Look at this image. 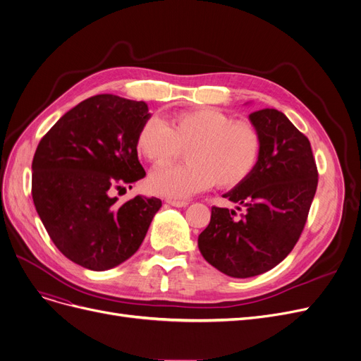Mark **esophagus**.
I'll list each match as a JSON object with an SVG mask.
<instances>
[{"mask_svg":"<svg viewBox=\"0 0 361 361\" xmlns=\"http://www.w3.org/2000/svg\"><path fill=\"white\" fill-rule=\"evenodd\" d=\"M171 207H177V208H184L189 205V202L187 200H174V199H168L166 200Z\"/></svg>","mask_w":361,"mask_h":361,"instance_id":"34e87169","label":"esophagus"}]
</instances>
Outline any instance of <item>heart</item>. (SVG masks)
Wrapping results in <instances>:
<instances>
[{"instance_id": "b5f03b06", "label": "heart", "mask_w": 361, "mask_h": 361, "mask_svg": "<svg viewBox=\"0 0 361 361\" xmlns=\"http://www.w3.org/2000/svg\"><path fill=\"white\" fill-rule=\"evenodd\" d=\"M187 149V161L152 172L150 189L184 199L216 183L224 189L242 184L255 171L262 138L252 123L236 121L216 109H193L168 122L146 121L137 134V150L153 165H165Z\"/></svg>"}]
</instances>
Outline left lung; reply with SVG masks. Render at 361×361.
Returning <instances> with one entry per match:
<instances>
[{"label":"left lung","mask_w":361,"mask_h":361,"mask_svg":"<svg viewBox=\"0 0 361 361\" xmlns=\"http://www.w3.org/2000/svg\"><path fill=\"white\" fill-rule=\"evenodd\" d=\"M262 150L255 171L223 197L245 214L212 207L199 234L200 254L221 273L246 279L271 270L300 239L314 199L319 172L310 140L276 109L249 115ZM242 211L240 207H238Z\"/></svg>","instance_id":"8db88e82"}]
</instances>
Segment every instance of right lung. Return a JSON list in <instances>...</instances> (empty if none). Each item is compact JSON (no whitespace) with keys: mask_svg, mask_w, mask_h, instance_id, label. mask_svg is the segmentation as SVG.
Returning a JSON list of instances; mask_svg holds the SVG:
<instances>
[{"mask_svg":"<svg viewBox=\"0 0 361 361\" xmlns=\"http://www.w3.org/2000/svg\"><path fill=\"white\" fill-rule=\"evenodd\" d=\"M149 118L145 102L99 94L61 116L37 147L34 205L57 249L84 269L104 271L133 257L162 207L158 197L119 205L112 196L146 176L137 134Z\"/></svg>","mask_w":361,"mask_h":361,"instance_id":"right-lung-1","label":"right lung"}]
</instances>
